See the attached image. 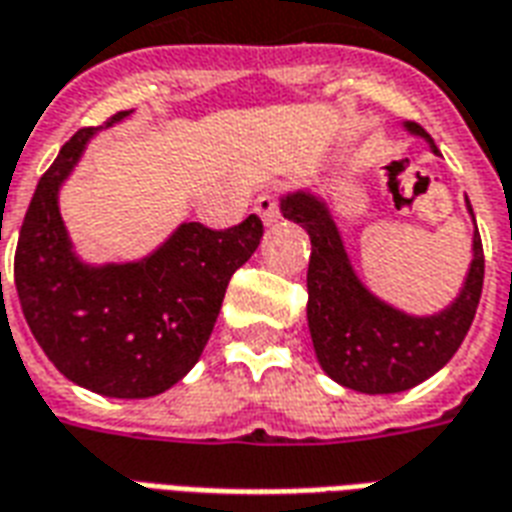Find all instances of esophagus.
<instances>
[{
    "instance_id": "1",
    "label": "esophagus",
    "mask_w": 512,
    "mask_h": 512,
    "mask_svg": "<svg viewBox=\"0 0 512 512\" xmlns=\"http://www.w3.org/2000/svg\"><path fill=\"white\" fill-rule=\"evenodd\" d=\"M255 211L260 214V219H263L266 225H274L276 219H279V198H276L274 192H263V195L255 200Z\"/></svg>"
}]
</instances>
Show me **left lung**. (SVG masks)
Instances as JSON below:
<instances>
[{"label": "left lung", "instance_id": "1", "mask_svg": "<svg viewBox=\"0 0 512 512\" xmlns=\"http://www.w3.org/2000/svg\"><path fill=\"white\" fill-rule=\"evenodd\" d=\"M407 130L429 138L423 127ZM431 149L437 151L429 138ZM472 214V206H469ZM282 214L312 238L306 271L309 331L323 372L344 388L361 393H401L429 380L456 355L478 312L483 293V241L472 238V266L456 301L434 317H410L377 301L352 271L342 236L323 200L309 192L282 198ZM475 219V214H472Z\"/></svg>", "mask_w": 512, "mask_h": 512}]
</instances>
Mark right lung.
<instances>
[{
  "mask_svg": "<svg viewBox=\"0 0 512 512\" xmlns=\"http://www.w3.org/2000/svg\"><path fill=\"white\" fill-rule=\"evenodd\" d=\"M94 132H75L37 181L15 246V290L34 339L67 380L113 399H149L198 363L263 222L257 214L227 230L187 222L138 263L83 266L59 214V187Z\"/></svg>",
  "mask_w": 512,
  "mask_h": 512,
  "instance_id": "add662e5",
  "label": "right lung"
}]
</instances>
